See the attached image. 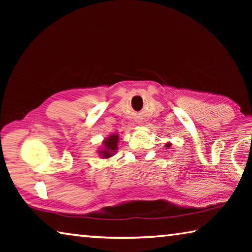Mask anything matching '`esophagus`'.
<instances>
[{"mask_svg":"<svg viewBox=\"0 0 252 252\" xmlns=\"http://www.w3.org/2000/svg\"><path fill=\"white\" fill-rule=\"evenodd\" d=\"M140 125H143V123H141V122H140Z\"/></svg>","mask_w":252,"mask_h":252,"instance_id":"obj_1","label":"esophagus"}]
</instances>
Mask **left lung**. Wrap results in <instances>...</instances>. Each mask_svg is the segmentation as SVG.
Masks as SVG:
<instances>
[{"mask_svg": "<svg viewBox=\"0 0 252 252\" xmlns=\"http://www.w3.org/2000/svg\"><path fill=\"white\" fill-rule=\"evenodd\" d=\"M165 147H167V148H169V147H171V143H167V144H165Z\"/></svg>", "mask_w": 252, "mask_h": 252, "instance_id": "obj_1", "label": "left lung"}]
</instances>
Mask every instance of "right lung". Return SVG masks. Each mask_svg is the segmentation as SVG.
<instances>
[{"instance_id":"obj_1","label":"right lung","mask_w":252,"mask_h":252,"mask_svg":"<svg viewBox=\"0 0 252 252\" xmlns=\"http://www.w3.org/2000/svg\"><path fill=\"white\" fill-rule=\"evenodd\" d=\"M119 142V134H111L108 136V139H105L103 141V149L100 152V156L102 158H110L113 156V153L117 151Z\"/></svg>"}]
</instances>
